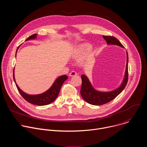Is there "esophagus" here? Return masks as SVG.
Instances as JSON below:
<instances>
[{"label": "esophagus", "instance_id": "1", "mask_svg": "<svg viewBox=\"0 0 147 147\" xmlns=\"http://www.w3.org/2000/svg\"><path fill=\"white\" fill-rule=\"evenodd\" d=\"M76 75H77V73H76V71H71L70 73V74H69V76H70V77L74 76H76Z\"/></svg>", "mask_w": 147, "mask_h": 147}]
</instances>
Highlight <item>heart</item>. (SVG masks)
<instances>
[{
    "label": "heart",
    "instance_id": "obj_1",
    "mask_svg": "<svg viewBox=\"0 0 147 147\" xmlns=\"http://www.w3.org/2000/svg\"><path fill=\"white\" fill-rule=\"evenodd\" d=\"M91 47L88 44H82L75 48L73 53V58L80 60L84 57L91 50Z\"/></svg>",
    "mask_w": 147,
    "mask_h": 147
}]
</instances>
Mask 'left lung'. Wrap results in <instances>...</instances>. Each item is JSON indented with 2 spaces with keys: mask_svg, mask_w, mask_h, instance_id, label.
<instances>
[{
  "mask_svg": "<svg viewBox=\"0 0 147 147\" xmlns=\"http://www.w3.org/2000/svg\"><path fill=\"white\" fill-rule=\"evenodd\" d=\"M103 38L106 40L108 45H115L124 48L120 42L115 37L111 36L103 35ZM128 53L127 52V63L124 74V77L121 84L117 89L109 92H100L96 90L92 86L88 77L82 74L81 76L82 86L80 94L82 98L87 102L94 105H101L105 104L114 99L124 89L128 81Z\"/></svg>",
  "mask_w": 147,
  "mask_h": 147,
  "instance_id": "obj_1",
  "label": "left lung"
}]
</instances>
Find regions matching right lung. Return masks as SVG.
<instances>
[{"mask_svg": "<svg viewBox=\"0 0 147 147\" xmlns=\"http://www.w3.org/2000/svg\"><path fill=\"white\" fill-rule=\"evenodd\" d=\"M36 35L37 34H33L31 35L26 40V41L30 39H35L36 38ZM19 47L17 49L16 53ZM67 78H68V77L66 75L61 76L59 77L55 81L53 85L47 91L44 92V93H42L38 95H30V94H26L18 87L15 80L14 73L13 70V79L20 94L22 95V96L29 103L34 105H39V106L47 105H49L52 102H53L57 97L62 84Z\"/></svg>", "mask_w": 147, "mask_h": 147, "instance_id": "add662e5", "label": "right lung"}]
</instances>
